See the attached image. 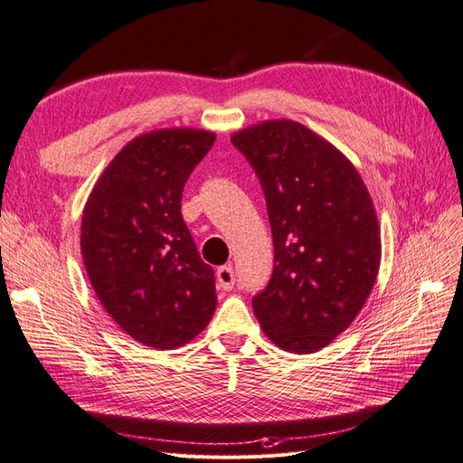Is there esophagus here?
<instances>
[{"label": "esophagus", "instance_id": "esophagus-1", "mask_svg": "<svg viewBox=\"0 0 463 463\" xmlns=\"http://www.w3.org/2000/svg\"><path fill=\"white\" fill-rule=\"evenodd\" d=\"M216 282L223 291H230L235 286V272H233L232 264L220 266V269L216 270Z\"/></svg>", "mask_w": 463, "mask_h": 463}]
</instances>
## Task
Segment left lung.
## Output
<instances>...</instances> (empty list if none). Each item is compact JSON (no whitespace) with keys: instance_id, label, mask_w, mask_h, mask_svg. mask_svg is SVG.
Wrapping results in <instances>:
<instances>
[{"instance_id":"obj_1","label":"left lung","mask_w":463,"mask_h":463,"mask_svg":"<svg viewBox=\"0 0 463 463\" xmlns=\"http://www.w3.org/2000/svg\"><path fill=\"white\" fill-rule=\"evenodd\" d=\"M232 145L259 177L272 228L274 270L255 315L286 352H317L374 286L381 233L367 187L340 150L296 121L255 125Z\"/></svg>"}]
</instances>
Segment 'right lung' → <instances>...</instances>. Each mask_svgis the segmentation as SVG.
<instances>
[{"instance_id": "obj_1", "label": "right lung", "mask_w": 463, "mask_h": 463, "mask_svg": "<svg viewBox=\"0 0 463 463\" xmlns=\"http://www.w3.org/2000/svg\"><path fill=\"white\" fill-rule=\"evenodd\" d=\"M214 133L162 129L137 137L106 167L82 213L80 250L108 315L133 340L172 349L216 309L214 270L181 216V194Z\"/></svg>"}]
</instances>
